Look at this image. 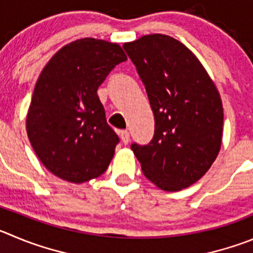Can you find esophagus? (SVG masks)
<instances>
[{"instance_id":"34e87169","label":"esophagus","mask_w":253,"mask_h":253,"mask_svg":"<svg viewBox=\"0 0 253 253\" xmlns=\"http://www.w3.org/2000/svg\"><path fill=\"white\" fill-rule=\"evenodd\" d=\"M120 136H121V140L125 145H127L129 142V132L127 129H121L120 131Z\"/></svg>"}]
</instances>
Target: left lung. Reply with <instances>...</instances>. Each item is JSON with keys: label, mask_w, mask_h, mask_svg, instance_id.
<instances>
[{"label": "left lung", "mask_w": 253, "mask_h": 253, "mask_svg": "<svg viewBox=\"0 0 253 253\" xmlns=\"http://www.w3.org/2000/svg\"><path fill=\"white\" fill-rule=\"evenodd\" d=\"M122 47L145 84L155 116L152 140L132 143L131 150L157 187H188L219 152L223 108L218 91L197 57L172 37L147 35Z\"/></svg>", "instance_id": "8db88e82"}]
</instances>
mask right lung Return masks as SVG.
<instances>
[{
    "instance_id": "1",
    "label": "right lung",
    "mask_w": 253,
    "mask_h": 253,
    "mask_svg": "<svg viewBox=\"0 0 253 253\" xmlns=\"http://www.w3.org/2000/svg\"><path fill=\"white\" fill-rule=\"evenodd\" d=\"M117 43L82 39L62 47L44 66L27 115V134L49 172L82 183L107 169L120 142L106 121L97 89L126 61Z\"/></svg>"
}]
</instances>
